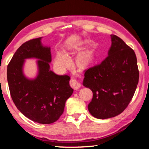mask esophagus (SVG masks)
<instances>
[{"label": "esophagus", "instance_id": "1", "mask_svg": "<svg viewBox=\"0 0 149 149\" xmlns=\"http://www.w3.org/2000/svg\"><path fill=\"white\" fill-rule=\"evenodd\" d=\"M70 85L75 90H77L80 87L79 83L75 78H71V79L70 81Z\"/></svg>", "mask_w": 149, "mask_h": 149}]
</instances>
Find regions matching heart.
Returning <instances> with one entry per match:
<instances>
[{
  "label": "heart",
  "instance_id": "b5f03b06",
  "mask_svg": "<svg viewBox=\"0 0 149 149\" xmlns=\"http://www.w3.org/2000/svg\"><path fill=\"white\" fill-rule=\"evenodd\" d=\"M91 60V56L89 53L82 54L79 58V63L81 65H85L88 64ZM70 63V59L65 54L59 52L56 54L54 59V65L57 68L64 69Z\"/></svg>",
  "mask_w": 149,
  "mask_h": 149
}]
</instances>
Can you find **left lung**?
<instances>
[{
    "mask_svg": "<svg viewBox=\"0 0 149 149\" xmlns=\"http://www.w3.org/2000/svg\"><path fill=\"white\" fill-rule=\"evenodd\" d=\"M108 56L85 70L83 85L93 93L88 105L91 114L107 119L120 114L130 104L139 82L137 57L122 39L111 35Z\"/></svg>",
    "mask_w": 149,
    "mask_h": 149,
    "instance_id": "8db88e82",
    "label": "left lung"
}]
</instances>
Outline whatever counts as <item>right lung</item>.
<instances>
[{"label":"right lung","instance_id":"add662e5","mask_svg":"<svg viewBox=\"0 0 149 149\" xmlns=\"http://www.w3.org/2000/svg\"><path fill=\"white\" fill-rule=\"evenodd\" d=\"M41 39L29 40L17 49L8 65L7 79L17 109L33 122L49 124L61 116L74 89L70 86L69 75H58L50 70V49L42 47ZM31 57L40 59L39 74L35 80L27 79L22 71L24 59Z\"/></svg>","mask_w":149,"mask_h":149}]
</instances>
